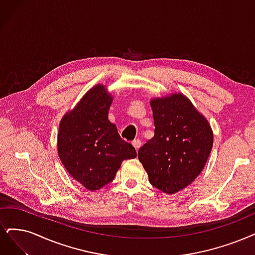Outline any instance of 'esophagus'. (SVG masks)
<instances>
[{"label": "esophagus", "instance_id": "34e87169", "mask_svg": "<svg viewBox=\"0 0 255 255\" xmlns=\"http://www.w3.org/2000/svg\"><path fill=\"white\" fill-rule=\"evenodd\" d=\"M132 145L134 146V148L136 149V151H137V150L140 148V146H142V142H140L139 139H134L132 142Z\"/></svg>", "mask_w": 255, "mask_h": 255}]
</instances>
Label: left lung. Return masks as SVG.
Returning a JSON list of instances; mask_svg holds the SVG:
<instances>
[{"label": "left lung", "mask_w": 255, "mask_h": 255, "mask_svg": "<svg viewBox=\"0 0 255 255\" xmlns=\"http://www.w3.org/2000/svg\"><path fill=\"white\" fill-rule=\"evenodd\" d=\"M154 136L137 157L149 182L172 194L190 185L204 169L212 149L211 127L181 93L151 101Z\"/></svg>", "instance_id": "1"}]
</instances>
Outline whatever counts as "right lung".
<instances>
[{"mask_svg": "<svg viewBox=\"0 0 255 255\" xmlns=\"http://www.w3.org/2000/svg\"><path fill=\"white\" fill-rule=\"evenodd\" d=\"M111 101L104 86H94L60 124L59 156L70 175L88 190L112 182L122 162L136 157L135 148L108 120Z\"/></svg>", "mask_w": 255, "mask_h": 255, "instance_id": "right-lung-1", "label": "right lung"}]
</instances>
